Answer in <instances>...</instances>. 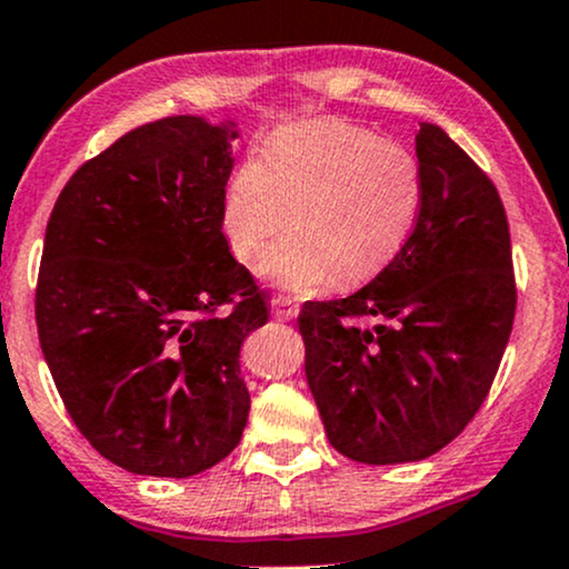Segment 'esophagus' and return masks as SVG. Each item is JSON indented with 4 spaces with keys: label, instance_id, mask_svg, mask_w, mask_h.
<instances>
[{
    "label": "esophagus",
    "instance_id": "34e87169",
    "mask_svg": "<svg viewBox=\"0 0 569 569\" xmlns=\"http://www.w3.org/2000/svg\"><path fill=\"white\" fill-rule=\"evenodd\" d=\"M272 316L278 318V321H293V318L299 316V305H293L289 297H272Z\"/></svg>",
    "mask_w": 569,
    "mask_h": 569
}]
</instances>
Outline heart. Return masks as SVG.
I'll list each match as a JSON object with an SVG mask.
<instances>
[{
  "label": "heart",
  "mask_w": 569,
  "mask_h": 569,
  "mask_svg": "<svg viewBox=\"0 0 569 569\" xmlns=\"http://www.w3.org/2000/svg\"><path fill=\"white\" fill-rule=\"evenodd\" d=\"M420 206L422 171L407 147L342 120H310L278 130L262 160L234 168L221 230L234 257L251 264L291 217L293 232L259 270L293 293H318L337 278L361 283L385 270Z\"/></svg>",
  "instance_id": "b5f03b06"
}]
</instances>
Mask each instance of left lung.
Masks as SVG:
<instances>
[{"instance_id":"left-lung-1","label":"left lung","mask_w":569,"mask_h":569,"mask_svg":"<svg viewBox=\"0 0 569 569\" xmlns=\"http://www.w3.org/2000/svg\"><path fill=\"white\" fill-rule=\"evenodd\" d=\"M422 206L398 257L299 316L305 371L339 455L367 466L426 460L481 409L513 329L516 278L492 179L439 126L417 133ZM375 317V330L355 321Z\"/></svg>"}]
</instances>
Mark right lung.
<instances>
[{
    "label": "right lung",
    "instance_id": "1",
    "mask_svg": "<svg viewBox=\"0 0 569 569\" xmlns=\"http://www.w3.org/2000/svg\"><path fill=\"white\" fill-rule=\"evenodd\" d=\"M234 136L200 117L128 130L50 213L39 345L74 426L130 473L187 479L243 436L240 348L270 312L221 232Z\"/></svg>",
    "mask_w": 569,
    "mask_h": 569
}]
</instances>
